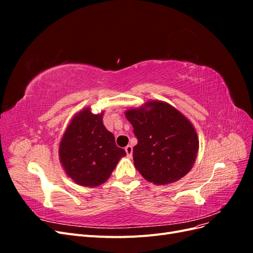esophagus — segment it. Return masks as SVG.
Masks as SVG:
<instances>
[{"label":"esophagus","instance_id":"1","mask_svg":"<svg viewBox=\"0 0 253 253\" xmlns=\"http://www.w3.org/2000/svg\"><path fill=\"white\" fill-rule=\"evenodd\" d=\"M126 155H127L128 157H131L132 154H133V148H132V145H126Z\"/></svg>","mask_w":253,"mask_h":253}]
</instances>
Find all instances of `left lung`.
<instances>
[{"instance_id": "obj_1", "label": "left lung", "mask_w": 253, "mask_h": 253, "mask_svg": "<svg viewBox=\"0 0 253 253\" xmlns=\"http://www.w3.org/2000/svg\"><path fill=\"white\" fill-rule=\"evenodd\" d=\"M125 114L138 139L133 149V159L144 179L164 186L190 172L200 141L195 127L185 115L159 100L147 101Z\"/></svg>"}]
</instances>
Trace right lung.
Masks as SVG:
<instances>
[{"label":"right lung","instance_id":"add662e5","mask_svg":"<svg viewBox=\"0 0 253 253\" xmlns=\"http://www.w3.org/2000/svg\"><path fill=\"white\" fill-rule=\"evenodd\" d=\"M103 112L84 108L70 121L59 144V158L66 175L83 187H97L109 179L126 155L103 125Z\"/></svg>","mask_w":253,"mask_h":253}]
</instances>
